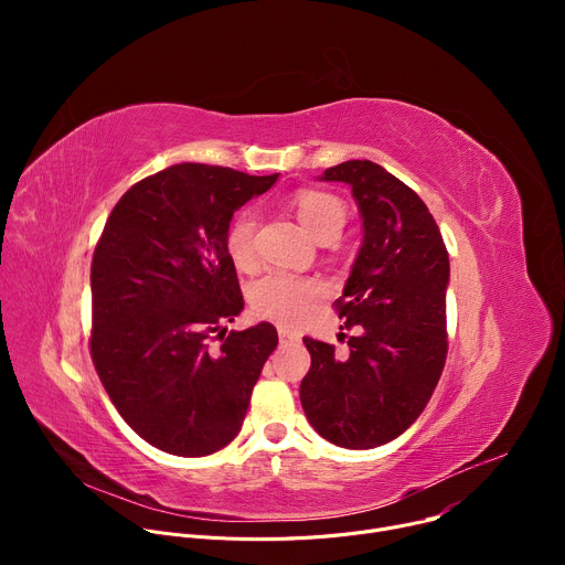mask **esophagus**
Instances as JSON below:
<instances>
[{"instance_id": "1", "label": "esophagus", "mask_w": 565, "mask_h": 565, "mask_svg": "<svg viewBox=\"0 0 565 565\" xmlns=\"http://www.w3.org/2000/svg\"><path fill=\"white\" fill-rule=\"evenodd\" d=\"M299 342V335L290 333L288 329H279V344L281 347H290V344H297Z\"/></svg>"}]
</instances>
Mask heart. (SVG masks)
I'll return each instance as SVG.
<instances>
[{"label": "heart", "instance_id": "obj_1", "mask_svg": "<svg viewBox=\"0 0 565 565\" xmlns=\"http://www.w3.org/2000/svg\"><path fill=\"white\" fill-rule=\"evenodd\" d=\"M292 207L301 225L317 238L338 236L347 223L344 203L319 190H301L292 199ZM257 216L253 212H241L234 216L225 232V250L238 270H253L257 264ZM321 297V286L315 279L270 273L250 288V303L257 317L273 321L281 329H297L303 324L310 308Z\"/></svg>", "mask_w": 565, "mask_h": 565}]
</instances>
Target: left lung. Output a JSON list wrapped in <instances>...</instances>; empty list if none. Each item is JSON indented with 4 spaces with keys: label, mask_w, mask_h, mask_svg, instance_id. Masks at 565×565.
<instances>
[{
    "label": "left lung",
    "mask_w": 565,
    "mask_h": 565,
    "mask_svg": "<svg viewBox=\"0 0 565 565\" xmlns=\"http://www.w3.org/2000/svg\"><path fill=\"white\" fill-rule=\"evenodd\" d=\"M321 181L347 183L362 214V248L335 301L349 358L303 338L299 386L312 429L347 449L405 434L427 407L447 358L449 255L423 199L371 160H347Z\"/></svg>",
    "instance_id": "obj_1"
}]
</instances>
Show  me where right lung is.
<instances>
[{
	"label": "right lung",
	"instance_id": "right-lung-1",
	"mask_svg": "<svg viewBox=\"0 0 565 565\" xmlns=\"http://www.w3.org/2000/svg\"><path fill=\"white\" fill-rule=\"evenodd\" d=\"M277 177L172 166L131 185L105 223L92 262V360L122 420L160 451L196 458L230 445L277 349L268 321L223 327L244 310L225 232Z\"/></svg>",
	"mask_w": 565,
	"mask_h": 565
}]
</instances>
